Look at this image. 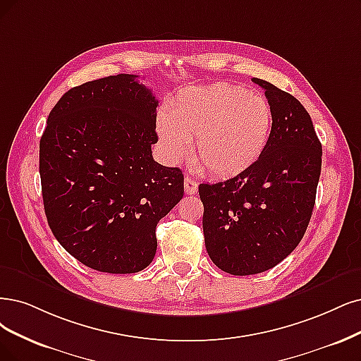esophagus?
<instances>
[{"label": "esophagus", "instance_id": "1", "mask_svg": "<svg viewBox=\"0 0 361 361\" xmlns=\"http://www.w3.org/2000/svg\"><path fill=\"white\" fill-rule=\"evenodd\" d=\"M184 190L188 195H195L197 192V183L192 177L184 178Z\"/></svg>", "mask_w": 361, "mask_h": 361}]
</instances>
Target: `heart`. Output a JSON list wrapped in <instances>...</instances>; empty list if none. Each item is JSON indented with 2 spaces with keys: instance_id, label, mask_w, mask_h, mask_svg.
<instances>
[{
  "instance_id": "1",
  "label": "heart",
  "mask_w": 361,
  "mask_h": 361,
  "mask_svg": "<svg viewBox=\"0 0 361 361\" xmlns=\"http://www.w3.org/2000/svg\"><path fill=\"white\" fill-rule=\"evenodd\" d=\"M272 110L263 97L220 83L190 87L176 98L169 118L157 122L159 142L171 160L188 153L217 178H231L250 169L269 141Z\"/></svg>"
}]
</instances>
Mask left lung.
<instances>
[{
  "label": "left lung",
  "instance_id": "1",
  "mask_svg": "<svg viewBox=\"0 0 361 361\" xmlns=\"http://www.w3.org/2000/svg\"><path fill=\"white\" fill-rule=\"evenodd\" d=\"M252 82L272 110L262 157L233 178L199 185L208 256L232 275L268 271L299 245L322 172V142L305 106L269 82Z\"/></svg>",
  "mask_w": 361,
  "mask_h": 361
}]
</instances>
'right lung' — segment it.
Returning <instances> with one entry per match:
<instances>
[{"label": "right lung", "mask_w": 361, "mask_h": 361, "mask_svg": "<svg viewBox=\"0 0 361 361\" xmlns=\"http://www.w3.org/2000/svg\"><path fill=\"white\" fill-rule=\"evenodd\" d=\"M157 99L138 75L70 89L39 140L44 212L58 243L99 272L135 274L156 255V226L184 195L178 168L157 164Z\"/></svg>", "instance_id": "add662e5"}]
</instances>
